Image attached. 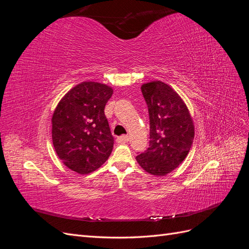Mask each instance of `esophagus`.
<instances>
[{
	"label": "esophagus",
	"mask_w": 249,
	"mask_h": 249,
	"mask_svg": "<svg viewBox=\"0 0 249 249\" xmlns=\"http://www.w3.org/2000/svg\"><path fill=\"white\" fill-rule=\"evenodd\" d=\"M116 141H117L118 143H122V144H124V143L129 142V136H127V135H124V136L117 137Z\"/></svg>",
	"instance_id": "34e87169"
}]
</instances>
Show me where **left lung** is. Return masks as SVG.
<instances>
[{"instance_id":"obj_1","label":"left lung","mask_w":249,"mask_h":249,"mask_svg":"<svg viewBox=\"0 0 249 249\" xmlns=\"http://www.w3.org/2000/svg\"><path fill=\"white\" fill-rule=\"evenodd\" d=\"M149 115V147L136 157L140 166L163 177L182 163L191 148L194 124L186 104L169 85L153 81L141 86Z\"/></svg>"}]
</instances>
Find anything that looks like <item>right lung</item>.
I'll list each match as a JSON object with an SVG mask.
<instances>
[{"label": "right lung", "instance_id": "obj_1", "mask_svg": "<svg viewBox=\"0 0 249 249\" xmlns=\"http://www.w3.org/2000/svg\"><path fill=\"white\" fill-rule=\"evenodd\" d=\"M113 94L110 86L83 82L59 102L52 117V139L59 159L81 175L100 168L114 144L105 106Z\"/></svg>", "mask_w": 249, "mask_h": 249}]
</instances>
